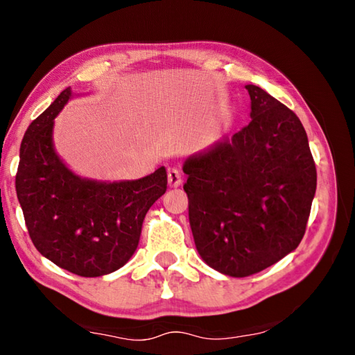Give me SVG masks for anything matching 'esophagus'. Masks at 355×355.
I'll list each match as a JSON object with an SVG mask.
<instances>
[{
	"label": "esophagus",
	"mask_w": 355,
	"mask_h": 355,
	"mask_svg": "<svg viewBox=\"0 0 355 355\" xmlns=\"http://www.w3.org/2000/svg\"><path fill=\"white\" fill-rule=\"evenodd\" d=\"M167 183H169L171 188H178V186H182L183 178L180 171L169 169V172H167Z\"/></svg>",
	"instance_id": "esophagus-1"
}]
</instances>
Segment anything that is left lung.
Masks as SVG:
<instances>
[{
  "mask_svg": "<svg viewBox=\"0 0 355 355\" xmlns=\"http://www.w3.org/2000/svg\"><path fill=\"white\" fill-rule=\"evenodd\" d=\"M245 89L250 123L183 164L197 252L230 277L260 272L297 248L316 191L299 117L261 87Z\"/></svg>",
  "mask_w": 355,
  "mask_h": 355,
  "instance_id": "obj_1",
  "label": "left lung"
}]
</instances>
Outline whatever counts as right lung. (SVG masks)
Listing matches in <instances>:
<instances>
[{"label":"right lung","mask_w":355,"mask_h":355,"mask_svg":"<svg viewBox=\"0 0 355 355\" xmlns=\"http://www.w3.org/2000/svg\"><path fill=\"white\" fill-rule=\"evenodd\" d=\"M71 89L29 125L20 147L15 189L25 222L42 255L81 277L117 271L135 254L150 207L167 189L166 167L139 180L83 178L59 158L55 119Z\"/></svg>","instance_id":"add662e5"}]
</instances>
